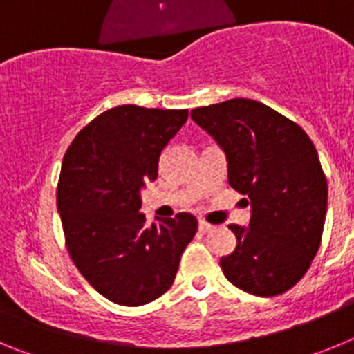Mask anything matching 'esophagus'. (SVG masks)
Instances as JSON below:
<instances>
[{"instance_id":"obj_1","label":"esophagus","mask_w":354,"mask_h":354,"mask_svg":"<svg viewBox=\"0 0 354 354\" xmlns=\"http://www.w3.org/2000/svg\"><path fill=\"white\" fill-rule=\"evenodd\" d=\"M212 228H214V227H212L211 223H207V221H204V220L198 221V230H200V232H204V234L205 232H211Z\"/></svg>"}]
</instances>
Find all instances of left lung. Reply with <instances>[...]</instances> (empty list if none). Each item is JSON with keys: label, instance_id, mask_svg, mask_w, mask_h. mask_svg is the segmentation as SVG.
I'll use <instances>...</instances> for the list:
<instances>
[{"label": "left lung", "instance_id": "1", "mask_svg": "<svg viewBox=\"0 0 354 354\" xmlns=\"http://www.w3.org/2000/svg\"><path fill=\"white\" fill-rule=\"evenodd\" d=\"M192 118L225 150L228 184L252 207L248 228L228 227L237 246L221 257V271L245 292L283 294L310 268L323 236L328 184L314 143L252 99L195 108Z\"/></svg>", "mask_w": 354, "mask_h": 354}]
</instances>
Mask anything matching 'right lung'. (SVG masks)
<instances>
[{
    "label": "right lung",
    "instance_id": "1",
    "mask_svg": "<svg viewBox=\"0 0 354 354\" xmlns=\"http://www.w3.org/2000/svg\"><path fill=\"white\" fill-rule=\"evenodd\" d=\"M187 109L124 104L84 126L62 162L56 205L65 246L84 280L106 299L140 306L167 292L196 218L179 212L147 225L140 189L158 177L161 150Z\"/></svg>",
    "mask_w": 354,
    "mask_h": 354
}]
</instances>
